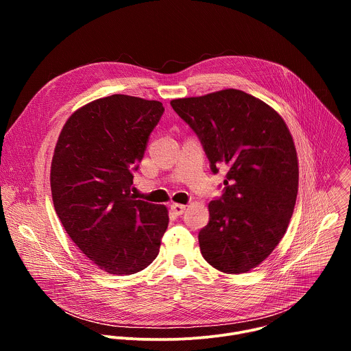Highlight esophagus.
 I'll use <instances>...</instances> for the list:
<instances>
[{"instance_id":"34e87169","label":"esophagus","mask_w":351,"mask_h":351,"mask_svg":"<svg viewBox=\"0 0 351 351\" xmlns=\"http://www.w3.org/2000/svg\"><path fill=\"white\" fill-rule=\"evenodd\" d=\"M171 210H172V211H173L176 215H182V214L186 211V206L173 203V204H171Z\"/></svg>"}]
</instances>
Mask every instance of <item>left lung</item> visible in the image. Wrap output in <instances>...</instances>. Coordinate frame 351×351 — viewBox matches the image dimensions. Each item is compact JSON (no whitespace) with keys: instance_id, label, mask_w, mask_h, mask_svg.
<instances>
[{"instance_id":"1","label":"left lung","mask_w":351,"mask_h":351,"mask_svg":"<svg viewBox=\"0 0 351 351\" xmlns=\"http://www.w3.org/2000/svg\"><path fill=\"white\" fill-rule=\"evenodd\" d=\"M171 106L202 141L211 171L228 169L223 194L208 204L210 222L198 233L203 257L225 274L256 268L283 237L297 198V153L285 121L234 88Z\"/></svg>"}]
</instances>
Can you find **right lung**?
<instances>
[{
	"label": "right lung",
	"mask_w": 351,
	"mask_h": 351,
	"mask_svg": "<svg viewBox=\"0 0 351 351\" xmlns=\"http://www.w3.org/2000/svg\"><path fill=\"white\" fill-rule=\"evenodd\" d=\"M160 101L114 94L79 108L64 125L51 162L54 208L66 233L99 269L132 275L158 256L169 217L165 206L136 199Z\"/></svg>",
	"instance_id": "add662e5"
}]
</instances>
